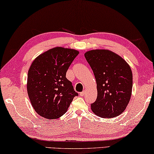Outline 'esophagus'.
<instances>
[{
	"mask_svg": "<svg viewBox=\"0 0 154 154\" xmlns=\"http://www.w3.org/2000/svg\"><path fill=\"white\" fill-rule=\"evenodd\" d=\"M85 94H86V91H82V92H81V93H80V95L81 96V97H83V96L85 95Z\"/></svg>",
	"mask_w": 154,
	"mask_h": 154,
	"instance_id": "1",
	"label": "esophagus"
}]
</instances>
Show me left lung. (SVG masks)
Wrapping results in <instances>:
<instances>
[{
  "label": "left lung",
  "instance_id": "1",
  "mask_svg": "<svg viewBox=\"0 0 154 154\" xmlns=\"http://www.w3.org/2000/svg\"><path fill=\"white\" fill-rule=\"evenodd\" d=\"M85 57L95 75L97 97L91 105L95 115L112 118L125 111L133 88V73L122 57L108 49L87 51Z\"/></svg>",
  "mask_w": 154,
  "mask_h": 154
}]
</instances>
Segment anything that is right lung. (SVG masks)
I'll return each instance as SVG.
<instances>
[{
    "mask_svg": "<svg viewBox=\"0 0 154 154\" xmlns=\"http://www.w3.org/2000/svg\"><path fill=\"white\" fill-rule=\"evenodd\" d=\"M79 51L57 47L40 54L32 61L27 79V91L38 114L57 119L67 112L75 96L66 72Z\"/></svg>",
    "mask_w": 154,
    "mask_h": 154,
    "instance_id": "obj_1",
    "label": "right lung"
}]
</instances>
